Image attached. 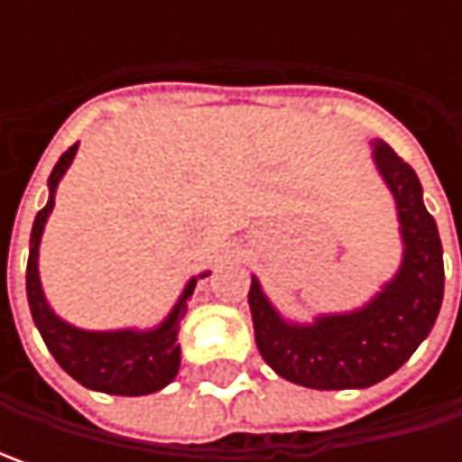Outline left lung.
I'll return each instance as SVG.
<instances>
[{
	"label": "left lung",
	"instance_id": "left-lung-1",
	"mask_svg": "<svg viewBox=\"0 0 462 462\" xmlns=\"http://www.w3.org/2000/svg\"><path fill=\"white\" fill-rule=\"evenodd\" d=\"M370 146L399 216L403 254L396 275L360 309L321 313L310 324L285 319L252 275L249 309L259 355L280 378L316 391L370 388L393 375L430 337L442 306V241L417 171L381 138Z\"/></svg>",
	"mask_w": 462,
	"mask_h": 462
}]
</instances>
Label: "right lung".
Segmentation results:
<instances>
[{
    "label": "right lung",
    "instance_id": "obj_1",
    "mask_svg": "<svg viewBox=\"0 0 462 462\" xmlns=\"http://www.w3.org/2000/svg\"><path fill=\"white\" fill-rule=\"evenodd\" d=\"M77 149H79V143H74L56 162V167L48 177V203L43 210H38L32 231H30V257H27L25 275L30 313H32V321L41 331L48 352L84 388L99 391V393H113V396L156 393L177 378V370H180L177 334H180V321L187 310V298L195 293L198 280L208 277L210 273L189 277L177 303L162 319V324H156L153 328L89 331V328H79L63 321L61 316L51 309L43 293L38 257H41L45 221L56 205V189H59V182L63 180L66 169L71 167Z\"/></svg>",
    "mask_w": 462,
    "mask_h": 462
}]
</instances>
